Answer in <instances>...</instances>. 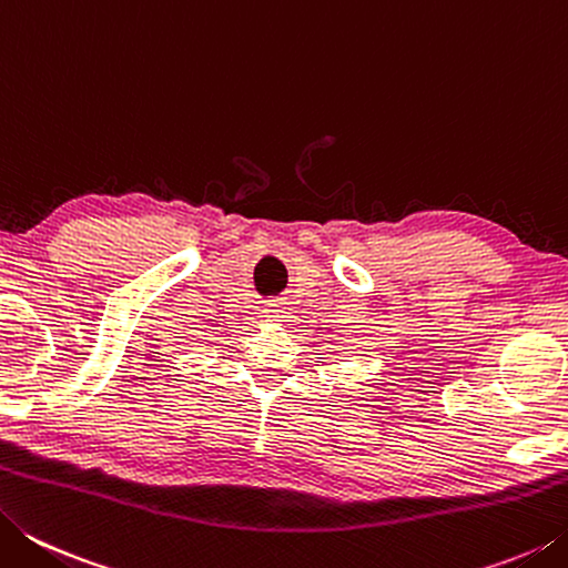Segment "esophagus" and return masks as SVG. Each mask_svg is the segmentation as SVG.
<instances>
[{
    "instance_id": "1",
    "label": "esophagus",
    "mask_w": 568,
    "mask_h": 568,
    "mask_svg": "<svg viewBox=\"0 0 568 568\" xmlns=\"http://www.w3.org/2000/svg\"><path fill=\"white\" fill-rule=\"evenodd\" d=\"M287 311H291V307H287V303L285 301H267L265 303V313L271 315V318H287Z\"/></svg>"
}]
</instances>
